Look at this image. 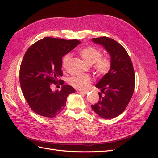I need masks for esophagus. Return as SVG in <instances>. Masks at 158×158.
Returning a JSON list of instances; mask_svg holds the SVG:
<instances>
[{
    "label": "esophagus",
    "mask_w": 158,
    "mask_h": 158,
    "mask_svg": "<svg viewBox=\"0 0 158 158\" xmlns=\"http://www.w3.org/2000/svg\"><path fill=\"white\" fill-rule=\"evenodd\" d=\"M76 92H77V93H78V94H86L88 93V92H85V91H82L80 89H77Z\"/></svg>",
    "instance_id": "obj_1"
}]
</instances>
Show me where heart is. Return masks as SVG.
I'll return each instance as SVG.
<instances>
[{"instance_id":"1","label":"heart","mask_w":158,"mask_h":158,"mask_svg":"<svg viewBox=\"0 0 158 158\" xmlns=\"http://www.w3.org/2000/svg\"><path fill=\"white\" fill-rule=\"evenodd\" d=\"M79 53L85 63L94 64V69L98 76H102L108 73L111 67V60L109 56H102V51L93 46H88L82 48ZM71 59V54H66L62 60V66L64 69L67 66ZM92 82V79L89 75L73 76L68 80L69 84L76 89H87Z\"/></svg>"}]
</instances>
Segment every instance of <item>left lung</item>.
Instances as JSON below:
<instances>
[{"label":"left lung","instance_id":"left-lung-1","mask_svg":"<svg viewBox=\"0 0 158 158\" xmlns=\"http://www.w3.org/2000/svg\"><path fill=\"white\" fill-rule=\"evenodd\" d=\"M92 41L103 45L111 56V67L95 85L101 89L99 99L92 108L99 117L113 118L125 111L132 96L135 75L131 59L125 49L111 38H93Z\"/></svg>","mask_w":158,"mask_h":158}]
</instances>
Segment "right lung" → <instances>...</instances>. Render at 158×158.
Instances as JSON below:
<instances>
[{"instance_id":"1","label":"right lung","mask_w":158,"mask_h":158,"mask_svg":"<svg viewBox=\"0 0 158 158\" xmlns=\"http://www.w3.org/2000/svg\"><path fill=\"white\" fill-rule=\"evenodd\" d=\"M80 44L77 40L47 37L35 42L26 52L20 65V83L28 105L39 115L56 116L66 106L68 95L75 92L69 85L52 92L50 85H63V80H59L63 76L62 58Z\"/></svg>"}]
</instances>
